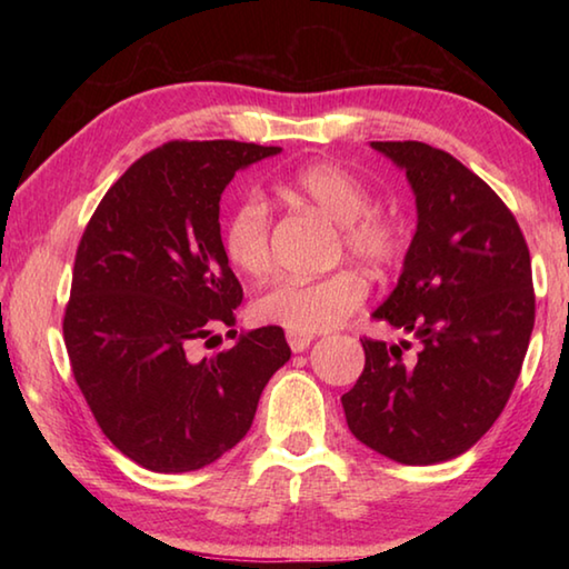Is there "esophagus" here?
Here are the masks:
<instances>
[{"label": "esophagus", "mask_w": 569, "mask_h": 569, "mask_svg": "<svg viewBox=\"0 0 569 569\" xmlns=\"http://www.w3.org/2000/svg\"><path fill=\"white\" fill-rule=\"evenodd\" d=\"M313 336H301V333H288V346H291L293 353H301L306 351L308 346H311Z\"/></svg>", "instance_id": "obj_1"}]
</instances>
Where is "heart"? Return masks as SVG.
Returning a JSON list of instances; mask_svg holds the SVG:
<instances>
[{
	"mask_svg": "<svg viewBox=\"0 0 569 569\" xmlns=\"http://www.w3.org/2000/svg\"><path fill=\"white\" fill-rule=\"evenodd\" d=\"M281 190L301 203L321 210L339 223V256L377 268L393 266L401 258L403 240L397 220L371 206V192L336 162H311L298 168ZM223 250L240 273L263 276L271 268V210L268 203L248 192L230 210L223 226ZM366 283L353 271H336L323 278H278L253 301L258 321L278 326L288 333H321L339 326L363 303Z\"/></svg>",
	"mask_w": 569,
	"mask_h": 569,
	"instance_id": "obj_1",
	"label": "heart"
}]
</instances>
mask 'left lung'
Segmentation results:
<instances>
[{
	"mask_svg": "<svg viewBox=\"0 0 569 569\" xmlns=\"http://www.w3.org/2000/svg\"><path fill=\"white\" fill-rule=\"evenodd\" d=\"M407 172L417 233L399 283L371 316L419 341L361 339L341 397L351 435L399 465L465 455L502 413L535 326L532 263L515 216L485 180L427 142H371Z\"/></svg>",
	"mask_w": 569,
	"mask_h": 569,
	"instance_id": "left-lung-1",
	"label": "left lung"
}]
</instances>
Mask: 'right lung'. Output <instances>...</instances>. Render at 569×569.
<instances>
[{
    "label": "right lung",
    "instance_id": "right-lung-1",
    "mask_svg": "<svg viewBox=\"0 0 569 569\" xmlns=\"http://www.w3.org/2000/svg\"><path fill=\"white\" fill-rule=\"evenodd\" d=\"M278 152L168 142L124 170L84 228L64 346L102 435L134 465L162 475L213 465L248 435L268 379L291 359L278 326L192 356L210 326L236 323L243 301L220 238V196L238 170Z\"/></svg>",
    "mask_w": 569,
    "mask_h": 569
}]
</instances>
